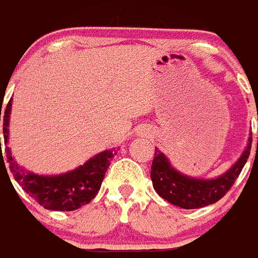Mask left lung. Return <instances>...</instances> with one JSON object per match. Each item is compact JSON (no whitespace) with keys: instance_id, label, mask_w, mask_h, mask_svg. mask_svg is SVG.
<instances>
[{"instance_id":"8db88e82","label":"left lung","mask_w":258,"mask_h":258,"mask_svg":"<svg viewBox=\"0 0 258 258\" xmlns=\"http://www.w3.org/2000/svg\"><path fill=\"white\" fill-rule=\"evenodd\" d=\"M250 149H251V138H249L247 147L236 164L224 175L210 180L182 175L171 167L168 158L160 150H155L154 160L151 164L153 186L162 199H165L173 206H178L184 210L206 207L208 204L217 203L229 191L249 158Z\"/></svg>"}]
</instances>
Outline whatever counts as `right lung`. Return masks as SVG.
Segmentation results:
<instances>
[{
	"instance_id": "1",
	"label": "right lung",
	"mask_w": 258,
	"mask_h": 258,
	"mask_svg": "<svg viewBox=\"0 0 258 258\" xmlns=\"http://www.w3.org/2000/svg\"><path fill=\"white\" fill-rule=\"evenodd\" d=\"M11 105H12V100H9V103L7 104L4 114L3 131L5 144L8 143L9 138L8 125ZM1 108H3V103H1ZM114 155H116L114 149L105 150L71 172L56 175V176H40L18 165V162H15V160L12 158L8 147L5 149V158L8 161L9 171L12 172L16 182L40 206H43L45 210H54V211H74L85 204H89L100 190L101 182ZM3 167H5V162L1 150V168Z\"/></svg>"
}]
</instances>
